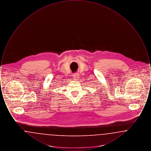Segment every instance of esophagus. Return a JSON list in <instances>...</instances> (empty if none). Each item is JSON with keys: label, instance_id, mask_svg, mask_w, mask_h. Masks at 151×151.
<instances>
[{"label": "esophagus", "instance_id": "34e87169", "mask_svg": "<svg viewBox=\"0 0 151 151\" xmlns=\"http://www.w3.org/2000/svg\"><path fill=\"white\" fill-rule=\"evenodd\" d=\"M79 77V75L77 74V73H75V74H74V75H73V79H78Z\"/></svg>", "mask_w": 151, "mask_h": 151}]
</instances>
